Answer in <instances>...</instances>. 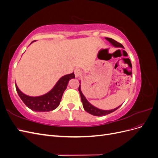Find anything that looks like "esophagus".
Returning <instances> with one entry per match:
<instances>
[{"mask_svg":"<svg viewBox=\"0 0 158 158\" xmlns=\"http://www.w3.org/2000/svg\"><path fill=\"white\" fill-rule=\"evenodd\" d=\"M74 74L76 78L79 77V76L82 74V70L80 69L79 68H76L74 70Z\"/></svg>","mask_w":158,"mask_h":158,"instance_id":"obj_1","label":"esophagus"}]
</instances>
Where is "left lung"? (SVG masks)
<instances>
[{
    "instance_id": "1",
    "label": "left lung",
    "mask_w": 158,
    "mask_h": 158,
    "mask_svg": "<svg viewBox=\"0 0 158 158\" xmlns=\"http://www.w3.org/2000/svg\"><path fill=\"white\" fill-rule=\"evenodd\" d=\"M106 39L109 41L111 44L116 47H122V48H124V47L123 46L122 44H121L120 43H118L117 41H116L115 40H114L111 38H108L106 37ZM78 91H79V93L80 94V97H81V100H82V102L83 104V107L84 109V110L85 111H87L88 113H89V114H92L94 116H103V115H106V114H108L109 113H111L113 111H116V110L120 107V106H118V107L115 108V109H113L111 110H102V109H99L97 107H94V106H92V104L89 103L88 102V100L85 99V96L83 95L82 91H81V88H80V85H79V88H78Z\"/></svg>"
}]
</instances>
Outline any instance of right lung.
I'll use <instances>...</instances> for the list:
<instances>
[{
  "instance_id": "1",
  "label": "right lung",
  "mask_w": 158,
  "mask_h": 158,
  "mask_svg": "<svg viewBox=\"0 0 158 158\" xmlns=\"http://www.w3.org/2000/svg\"><path fill=\"white\" fill-rule=\"evenodd\" d=\"M74 78V73L63 76L56 82L53 88L48 93L41 96L31 97L27 95L19 89L16 84V89L22 102L30 109L38 112L51 111L59 106L63 94L67 87L69 81Z\"/></svg>"
}]
</instances>
